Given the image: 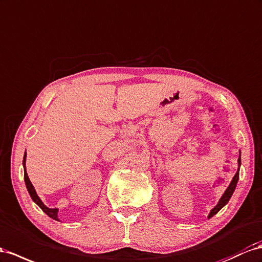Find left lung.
Returning a JSON list of instances; mask_svg holds the SVG:
<instances>
[{
	"mask_svg": "<svg viewBox=\"0 0 262 262\" xmlns=\"http://www.w3.org/2000/svg\"><path fill=\"white\" fill-rule=\"evenodd\" d=\"M240 165H242V158H240V151H239V158H238V169L237 172L235 174L234 178H232L229 186L227 187V189L225 190V193L223 194V196L221 197V200L218 201L216 206L210 210V213L208 215V218H211L214 215H216L219 210H221L226 204H227L230 200V197L232 196V194H234L235 189H236V186H237V183H238V180H239V168H240Z\"/></svg>",
	"mask_w": 262,
	"mask_h": 262,
	"instance_id": "1",
	"label": "left lung"
}]
</instances>
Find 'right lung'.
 <instances>
[{"mask_svg":"<svg viewBox=\"0 0 262 262\" xmlns=\"http://www.w3.org/2000/svg\"><path fill=\"white\" fill-rule=\"evenodd\" d=\"M25 163H26V152L24 153V159H23V167H24V180H25V185H26V188L28 190V194H30V196L32 197L33 202L38 205V206L40 207V209L44 211V213L46 215H48L51 218L55 219V221L57 222H60L59 218H58V208H49L47 207L46 205L41 202V200L38 197L36 190H35L33 184L31 183L30 179H28V175L26 173V166H25Z\"/></svg>","mask_w":262,"mask_h":262,"instance_id":"add662e5","label":"right lung"}]
</instances>
